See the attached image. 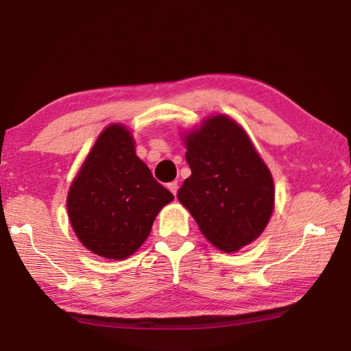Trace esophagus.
<instances>
[{
  "label": "esophagus",
  "mask_w": 351,
  "mask_h": 351,
  "mask_svg": "<svg viewBox=\"0 0 351 351\" xmlns=\"http://www.w3.org/2000/svg\"><path fill=\"white\" fill-rule=\"evenodd\" d=\"M167 187H169V190H170V192H171V193H173V195H175V197H176V193H178V181H173V182H170Z\"/></svg>",
  "instance_id": "34e87169"
}]
</instances>
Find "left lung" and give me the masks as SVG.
Instances as JSON below:
<instances>
[{"label":"left lung","mask_w":351,"mask_h":351,"mask_svg":"<svg viewBox=\"0 0 351 351\" xmlns=\"http://www.w3.org/2000/svg\"><path fill=\"white\" fill-rule=\"evenodd\" d=\"M181 139L192 175L178 199L201 234L223 252L257 240L274 210L276 189L245 128L228 114H215Z\"/></svg>","instance_id":"left-lung-1"}]
</instances>
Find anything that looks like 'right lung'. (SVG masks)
Masks as SVG:
<instances>
[{"label": "right lung", "instance_id": "obj_1", "mask_svg": "<svg viewBox=\"0 0 351 351\" xmlns=\"http://www.w3.org/2000/svg\"><path fill=\"white\" fill-rule=\"evenodd\" d=\"M171 201L173 195L136 154L132 132L111 123L71 182L66 207L73 230L88 251L123 260L144 245L154 218Z\"/></svg>", "mask_w": 351, "mask_h": 351}]
</instances>
